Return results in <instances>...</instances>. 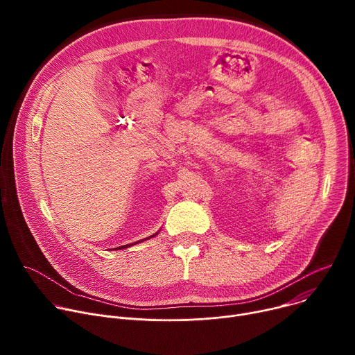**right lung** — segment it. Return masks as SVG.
I'll list each match as a JSON object with an SVG mask.
<instances>
[{"instance_id": "obj_1", "label": "right lung", "mask_w": 355, "mask_h": 355, "mask_svg": "<svg viewBox=\"0 0 355 355\" xmlns=\"http://www.w3.org/2000/svg\"><path fill=\"white\" fill-rule=\"evenodd\" d=\"M157 234V233H156ZM156 234H153V236H156ZM153 236H150V237H153ZM141 241V240H140ZM139 241H136V243H132V244H125V245H121V247H116V248H114V250H123V248H128V247H130V245H135V244H137Z\"/></svg>"}]
</instances>
